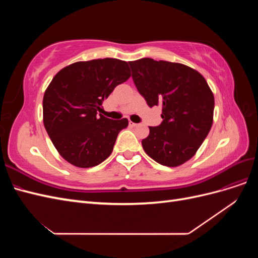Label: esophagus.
I'll list each match as a JSON object with an SVG mask.
<instances>
[{"mask_svg": "<svg viewBox=\"0 0 258 258\" xmlns=\"http://www.w3.org/2000/svg\"><path fill=\"white\" fill-rule=\"evenodd\" d=\"M129 124H130V126H131V127H138V126H139V123H136V122H132V121H130V122H129Z\"/></svg>", "mask_w": 258, "mask_h": 258, "instance_id": "1", "label": "esophagus"}]
</instances>
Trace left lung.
<instances>
[{
    "label": "left lung",
    "mask_w": 258,
    "mask_h": 258,
    "mask_svg": "<svg viewBox=\"0 0 258 258\" xmlns=\"http://www.w3.org/2000/svg\"><path fill=\"white\" fill-rule=\"evenodd\" d=\"M132 80L147 105H161L162 121L142 140L145 153L162 166L189 160L212 127L214 97L196 70L169 61H130Z\"/></svg>",
    "instance_id": "left-lung-1"
}]
</instances>
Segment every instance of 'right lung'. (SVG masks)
<instances>
[{"instance_id": "1", "label": "right lung", "mask_w": 258, "mask_h": 258, "mask_svg": "<svg viewBox=\"0 0 258 258\" xmlns=\"http://www.w3.org/2000/svg\"><path fill=\"white\" fill-rule=\"evenodd\" d=\"M126 61H80L53 77L43 99L44 126L59 154L80 168H91L113 152L128 119L113 120L98 111L117 85L130 77Z\"/></svg>"}]
</instances>
